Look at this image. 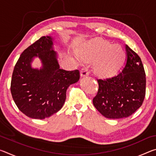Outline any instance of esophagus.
<instances>
[{"label": "esophagus", "mask_w": 156, "mask_h": 156, "mask_svg": "<svg viewBox=\"0 0 156 156\" xmlns=\"http://www.w3.org/2000/svg\"><path fill=\"white\" fill-rule=\"evenodd\" d=\"M89 71L87 67H84L81 69L80 72V77H84V76H87L89 75Z\"/></svg>", "instance_id": "1"}]
</instances>
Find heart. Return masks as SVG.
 <instances>
[{
    "label": "heart",
    "instance_id": "obj_1",
    "mask_svg": "<svg viewBox=\"0 0 156 156\" xmlns=\"http://www.w3.org/2000/svg\"><path fill=\"white\" fill-rule=\"evenodd\" d=\"M84 59L94 60L95 73L103 78L111 77L118 72L125 57V51L120 44H112L101 40H92L83 50Z\"/></svg>",
    "mask_w": 156,
    "mask_h": 156
}]
</instances>
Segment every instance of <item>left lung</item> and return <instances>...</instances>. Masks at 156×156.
<instances>
[{
  "label": "left lung",
  "instance_id": "1",
  "mask_svg": "<svg viewBox=\"0 0 156 156\" xmlns=\"http://www.w3.org/2000/svg\"><path fill=\"white\" fill-rule=\"evenodd\" d=\"M126 61L121 72L106 80L99 79L98 91L93 104L102 115L110 119L129 117L138 109L146 92V76L142 60L127 44Z\"/></svg>",
  "mask_w": 156,
  "mask_h": 156
}]
</instances>
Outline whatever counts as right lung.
Listing matches in <instances>:
<instances>
[{
    "mask_svg": "<svg viewBox=\"0 0 156 156\" xmlns=\"http://www.w3.org/2000/svg\"><path fill=\"white\" fill-rule=\"evenodd\" d=\"M35 57L41 60L40 69L31 67ZM79 79L78 70L60 68L54 38L43 36L21 54L12 73L11 93L21 112L34 119H44L60 110L67 88Z\"/></svg>",
    "mask_w": 156,
    "mask_h": 156,
    "instance_id": "right-lung-1",
    "label": "right lung"
}]
</instances>
